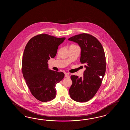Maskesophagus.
<instances>
[{
    "label": "esophagus",
    "mask_w": 130,
    "mask_h": 130,
    "mask_svg": "<svg viewBox=\"0 0 130 130\" xmlns=\"http://www.w3.org/2000/svg\"><path fill=\"white\" fill-rule=\"evenodd\" d=\"M64 76H65V77H67V78H70V75H69V74L67 73H66L65 74Z\"/></svg>",
    "instance_id": "obj_1"
}]
</instances>
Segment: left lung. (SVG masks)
<instances>
[{"instance_id": "left-lung-1", "label": "left lung", "mask_w": 130, "mask_h": 130, "mask_svg": "<svg viewBox=\"0 0 130 130\" xmlns=\"http://www.w3.org/2000/svg\"><path fill=\"white\" fill-rule=\"evenodd\" d=\"M68 40L80 46V62L86 68L83 77L71 76L69 94L75 101L86 102L94 97L101 85L106 70L105 53L100 42L90 34L82 33Z\"/></svg>"}]
</instances>
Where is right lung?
Here are the masks:
<instances>
[{"label": "right lung", "instance_id": "1", "mask_svg": "<svg viewBox=\"0 0 130 130\" xmlns=\"http://www.w3.org/2000/svg\"><path fill=\"white\" fill-rule=\"evenodd\" d=\"M65 39L41 34L32 38L25 46L22 73L31 93L40 101L53 100L56 94V86L64 78L63 72L49 69L47 62L51 58L55 57L58 46Z\"/></svg>", "mask_w": 130, "mask_h": 130}]
</instances>
